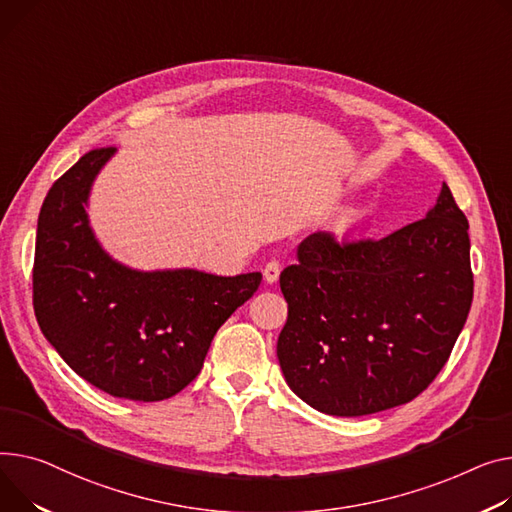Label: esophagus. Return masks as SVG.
I'll list each match as a JSON object with an SVG mask.
<instances>
[{"label": "esophagus", "instance_id": "34e87169", "mask_svg": "<svg viewBox=\"0 0 512 512\" xmlns=\"http://www.w3.org/2000/svg\"><path fill=\"white\" fill-rule=\"evenodd\" d=\"M280 271H282L280 261H269V263H265V267H263V278H265V282H267V284L278 282Z\"/></svg>", "mask_w": 512, "mask_h": 512}]
</instances>
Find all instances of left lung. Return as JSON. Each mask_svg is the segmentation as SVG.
<instances>
[{
    "label": "left lung",
    "mask_w": 512,
    "mask_h": 512,
    "mask_svg": "<svg viewBox=\"0 0 512 512\" xmlns=\"http://www.w3.org/2000/svg\"><path fill=\"white\" fill-rule=\"evenodd\" d=\"M469 224L451 189L426 218L372 241L315 232L280 276L288 387L329 416H368L418 397L451 356L473 300Z\"/></svg>",
    "instance_id": "8db88e82"
}]
</instances>
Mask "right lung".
Returning a JSON list of instances; mask_svg holds the SVG:
<instances>
[{
	"label": "right lung",
	"mask_w": 512,
	"mask_h": 512,
	"mask_svg": "<svg viewBox=\"0 0 512 512\" xmlns=\"http://www.w3.org/2000/svg\"><path fill=\"white\" fill-rule=\"evenodd\" d=\"M117 148L84 154L49 189L37 226L34 315L47 342L96 389L162 401L203 366L216 331L261 284L259 271H140L100 247L88 220L94 179Z\"/></svg>",
	"instance_id": "1"
}]
</instances>
